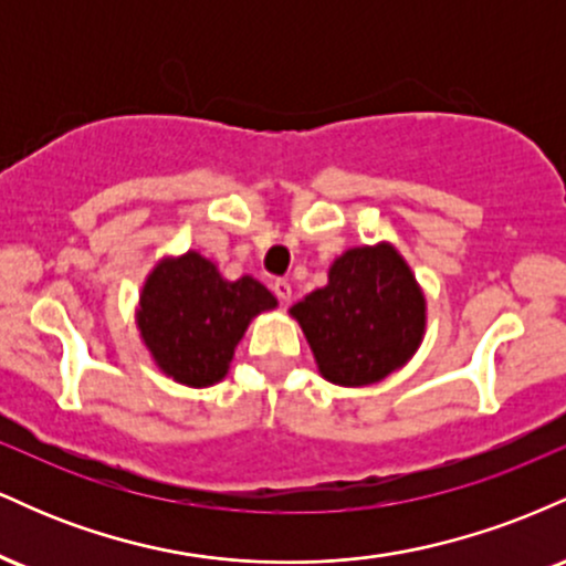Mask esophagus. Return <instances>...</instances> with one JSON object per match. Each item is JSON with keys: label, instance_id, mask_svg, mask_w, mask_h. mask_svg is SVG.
<instances>
[{"label": "esophagus", "instance_id": "1", "mask_svg": "<svg viewBox=\"0 0 566 566\" xmlns=\"http://www.w3.org/2000/svg\"><path fill=\"white\" fill-rule=\"evenodd\" d=\"M274 292H276L279 301L290 303V297H292V284L287 282V279H276V282H274Z\"/></svg>", "mask_w": 566, "mask_h": 566}]
</instances>
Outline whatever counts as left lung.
<instances>
[{
  "label": "left lung",
  "instance_id": "8db88e82",
  "mask_svg": "<svg viewBox=\"0 0 566 566\" xmlns=\"http://www.w3.org/2000/svg\"><path fill=\"white\" fill-rule=\"evenodd\" d=\"M324 380L361 388L386 380L418 354L428 303L409 263L391 242L337 255L327 284L290 308Z\"/></svg>",
  "mask_w": 566,
  "mask_h": 566
}]
</instances>
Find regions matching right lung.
<instances>
[{
  "label": "right lung",
  "mask_w": 566,
  "mask_h": 566,
  "mask_svg": "<svg viewBox=\"0 0 566 566\" xmlns=\"http://www.w3.org/2000/svg\"><path fill=\"white\" fill-rule=\"evenodd\" d=\"M279 301L255 276L226 279L218 263L188 250L165 255L143 282L135 324L140 343L167 378L188 388L216 386L255 316Z\"/></svg>",
  "instance_id": "right-lung-1"
}]
</instances>
